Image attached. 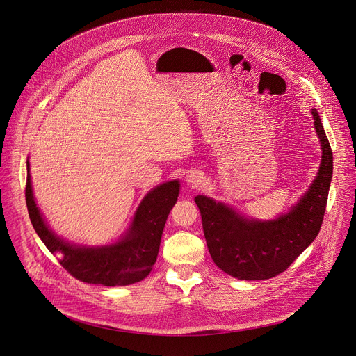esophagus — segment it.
Masks as SVG:
<instances>
[{
    "instance_id": "1",
    "label": "esophagus",
    "mask_w": 356,
    "mask_h": 356,
    "mask_svg": "<svg viewBox=\"0 0 356 356\" xmlns=\"http://www.w3.org/2000/svg\"><path fill=\"white\" fill-rule=\"evenodd\" d=\"M202 179L203 177H202V175L197 170H190L186 175V183H187V186H190L193 188L199 187L202 184Z\"/></svg>"
}]
</instances>
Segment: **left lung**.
Returning a JSON list of instances; mask_svg holds the SVG:
<instances>
[{"instance_id":"left-lung-1","label":"left lung","mask_w":356,"mask_h":356,"mask_svg":"<svg viewBox=\"0 0 356 356\" xmlns=\"http://www.w3.org/2000/svg\"><path fill=\"white\" fill-rule=\"evenodd\" d=\"M322 157L309 190L273 220L245 217L232 206L197 195L206 244L214 264L238 280H268L284 272L319 234L333 175V154L316 109H312Z\"/></svg>"}]
</instances>
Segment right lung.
Here are the masks:
<instances>
[{"mask_svg": "<svg viewBox=\"0 0 356 356\" xmlns=\"http://www.w3.org/2000/svg\"><path fill=\"white\" fill-rule=\"evenodd\" d=\"M180 193V181L170 180L150 190L140 200L127 231L118 241L104 245H80L58 236L44 220L31 184L27 159L26 202L31 224L50 252L75 278L105 286L129 285L150 275L169 211Z\"/></svg>", "mask_w": 356, "mask_h": 356, "instance_id": "add662e5", "label": "right lung"}]
</instances>
